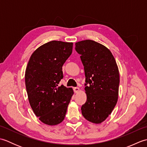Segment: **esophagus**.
Returning a JSON list of instances; mask_svg holds the SVG:
<instances>
[{
	"label": "esophagus",
	"mask_w": 147,
	"mask_h": 147,
	"mask_svg": "<svg viewBox=\"0 0 147 147\" xmlns=\"http://www.w3.org/2000/svg\"><path fill=\"white\" fill-rule=\"evenodd\" d=\"M73 90H74V92L75 93H78L80 91V88L78 87H75V88H73Z\"/></svg>",
	"instance_id": "obj_1"
}]
</instances>
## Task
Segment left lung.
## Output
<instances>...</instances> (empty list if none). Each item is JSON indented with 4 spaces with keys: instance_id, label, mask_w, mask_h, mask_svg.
Masks as SVG:
<instances>
[{
    "instance_id": "left-lung-1",
    "label": "left lung",
    "mask_w": 147,
    "mask_h": 147,
    "mask_svg": "<svg viewBox=\"0 0 147 147\" xmlns=\"http://www.w3.org/2000/svg\"><path fill=\"white\" fill-rule=\"evenodd\" d=\"M75 45L86 77L87 98L81 109L82 113L88 121L100 124L117 104L119 85L117 65L111 52L101 43L85 40L76 42Z\"/></svg>"
}]
</instances>
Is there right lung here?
Instances as JSON below:
<instances>
[{"label": "right lung", "instance_id": "obj_1", "mask_svg": "<svg viewBox=\"0 0 147 147\" xmlns=\"http://www.w3.org/2000/svg\"><path fill=\"white\" fill-rule=\"evenodd\" d=\"M73 45L55 40L46 43L33 52L26 66L25 85L30 106L36 116L49 126L63 121L74 94L71 88L58 85Z\"/></svg>", "mask_w": 147, "mask_h": 147}]
</instances>
